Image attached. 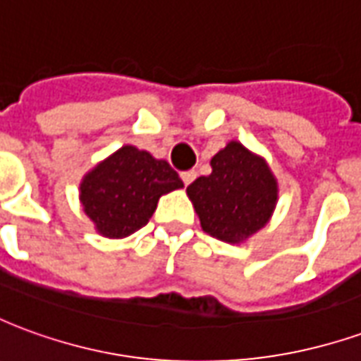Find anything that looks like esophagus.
Instances as JSON below:
<instances>
[{
  "label": "esophagus",
  "mask_w": 361,
  "mask_h": 361,
  "mask_svg": "<svg viewBox=\"0 0 361 361\" xmlns=\"http://www.w3.org/2000/svg\"><path fill=\"white\" fill-rule=\"evenodd\" d=\"M195 178H197L195 170H185V172H181V180H183L185 185H189V183L195 180Z\"/></svg>",
  "instance_id": "34e87169"
}]
</instances>
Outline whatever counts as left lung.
<instances>
[{
  "label": "left lung",
  "mask_w": 361,
  "mask_h": 361,
  "mask_svg": "<svg viewBox=\"0 0 361 361\" xmlns=\"http://www.w3.org/2000/svg\"><path fill=\"white\" fill-rule=\"evenodd\" d=\"M212 172L188 185L201 228L228 243H242L271 220L279 183L265 158L230 141L211 160Z\"/></svg>",
  "instance_id": "8db88e82"
}]
</instances>
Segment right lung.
<instances>
[{
  "label": "right lung",
  "mask_w": 361,
  "mask_h": 361,
  "mask_svg": "<svg viewBox=\"0 0 361 361\" xmlns=\"http://www.w3.org/2000/svg\"><path fill=\"white\" fill-rule=\"evenodd\" d=\"M180 188L183 181L166 160L126 145L82 178L79 199L98 234L126 238L149 222L160 197Z\"/></svg>",
  "instance_id": "right-lung-1"
}]
</instances>
